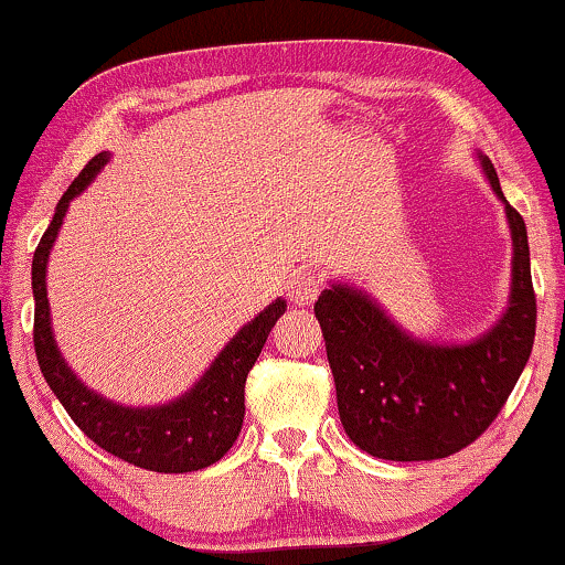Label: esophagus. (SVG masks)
<instances>
[{"instance_id": "obj_1", "label": "esophagus", "mask_w": 565, "mask_h": 565, "mask_svg": "<svg viewBox=\"0 0 565 565\" xmlns=\"http://www.w3.org/2000/svg\"><path fill=\"white\" fill-rule=\"evenodd\" d=\"M321 292V282L311 273H296L288 280V298L296 306H311Z\"/></svg>"}]
</instances>
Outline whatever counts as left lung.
Instances as JSON below:
<instances>
[{
    "label": "left lung",
    "mask_w": 565,
    "mask_h": 565,
    "mask_svg": "<svg viewBox=\"0 0 565 565\" xmlns=\"http://www.w3.org/2000/svg\"><path fill=\"white\" fill-rule=\"evenodd\" d=\"M511 233L507 309L467 342H438L399 324L363 285L329 280L313 306L324 332L342 428L379 459L428 461L472 444L530 361L534 303L526 225L507 202L488 156L475 152Z\"/></svg>",
    "instance_id": "left-lung-1"
}]
</instances>
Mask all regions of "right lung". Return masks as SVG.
<instances>
[{"label":"right lung","mask_w":565,"mask_h":565,"mask_svg":"<svg viewBox=\"0 0 565 565\" xmlns=\"http://www.w3.org/2000/svg\"><path fill=\"white\" fill-rule=\"evenodd\" d=\"M108 160H111V152H98L72 181V186L58 200L54 220L33 254L35 358H39L43 379L75 420V426L100 449L152 472L202 470V467L223 459L238 438L246 409V376L288 303L282 298H275L252 321H246L225 342L202 376L179 397L160 402V405H124V402H114L90 390L72 371L67 358L56 345L54 327H51L46 273L51 248L56 244L72 200H77L93 184Z\"/></svg>","instance_id":"1"}]
</instances>
